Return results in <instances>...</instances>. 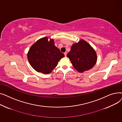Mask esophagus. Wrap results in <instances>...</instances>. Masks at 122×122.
I'll return each mask as SVG.
<instances>
[{"instance_id": "1", "label": "esophagus", "mask_w": 122, "mask_h": 122, "mask_svg": "<svg viewBox=\"0 0 122 122\" xmlns=\"http://www.w3.org/2000/svg\"><path fill=\"white\" fill-rule=\"evenodd\" d=\"M67 52H64V55H65V56H67Z\"/></svg>"}]
</instances>
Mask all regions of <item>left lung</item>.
I'll use <instances>...</instances> for the list:
<instances>
[{"label":"left lung","mask_w":122,"mask_h":122,"mask_svg":"<svg viewBox=\"0 0 122 122\" xmlns=\"http://www.w3.org/2000/svg\"><path fill=\"white\" fill-rule=\"evenodd\" d=\"M67 56L71 61L73 67L79 72L91 69L97 61L95 51L84 40L74 44Z\"/></svg>","instance_id":"obj_1"}]
</instances>
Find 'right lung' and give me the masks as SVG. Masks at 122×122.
Listing matches in <instances>:
<instances>
[{"instance_id": "add662e5", "label": "right lung", "mask_w": 122, "mask_h": 122, "mask_svg": "<svg viewBox=\"0 0 122 122\" xmlns=\"http://www.w3.org/2000/svg\"><path fill=\"white\" fill-rule=\"evenodd\" d=\"M64 56L54 46L53 40L49 41L47 37H45L31 46L28 53V59L36 71L47 74L51 72Z\"/></svg>"}]
</instances>
